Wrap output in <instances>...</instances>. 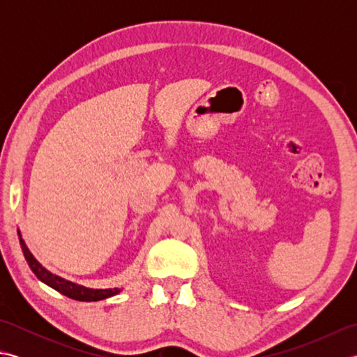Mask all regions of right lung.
I'll list each match as a JSON object with an SVG mask.
<instances>
[{"label": "right lung", "instance_id": "add662e5", "mask_svg": "<svg viewBox=\"0 0 357 357\" xmlns=\"http://www.w3.org/2000/svg\"><path fill=\"white\" fill-rule=\"evenodd\" d=\"M18 236H20V245L22 253H24L26 261L29 264L30 270L35 273V276L43 280L44 284H47L49 287H52L53 290L59 291L61 294L67 296V298H72L75 301H82V302H95V301H102V299H107L110 296H115L118 294L121 290L119 288H105V290H96V288H87V287H82L78 285L75 282H70V280H66L63 278H59L56 275H52V273L44 268L43 265L35 259V256L30 253V250L27 248L26 242L22 241L21 238V233L18 231Z\"/></svg>", "mask_w": 357, "mask_h": 357}]
</instances>
